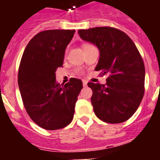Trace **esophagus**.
<instances>
[{
	"label": "esophagus",
	"mask_w": 160,
	"mask_h": 160,
	"mask_svg": "<svg viewBox=\"0 0 160 160\" xmlns=\"http://www.w3.org/2000/svg\"><path fill=\"white\" fill-rule=\"evenodd\" d=\"M82 85H83V87H87V82L86 81V80H82Z\"/></svg>",
	"instance_id": "obj_1"
}]
</instances>
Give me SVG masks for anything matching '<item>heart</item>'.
I'll list each match as a JSON object with an SVG mask.
<instances>
[{
    "mask_svg": "<svg viewBox=\"0 0 160 160\" xmlns=\"http://www.w3.org/2000/svg\"><path fill=\"white\" fill-rule=\"evenodd\" d=\"M92 46V45H90V44H85L84 46H83V48H87V47H88V46ZM77 72L78 73H81V71H80V70H77Z\"/></svg>",
    "mask_w": 160,
    "mask_h": 160,
    "instance_id": "1",
    "label": "heart"
}]
</instances>
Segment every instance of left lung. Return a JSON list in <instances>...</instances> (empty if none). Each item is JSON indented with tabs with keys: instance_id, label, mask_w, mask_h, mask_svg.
Wrapping results in <instances>:
<instances>
[{
	"instance_id": "obj_1",
	"label": "left lung",
	"mask_w": 160,
	"mask_h": 160,
	"mask_svg": "<svg viewBox=\"0 0 160 160\" xmlns=\"http://www.w3.org/2000/svg\"><path fill=\"white\" fill-rule=\"evenodd\" d=\"M82 39L98 48L100 58L95 68L107 74V83L88 82L93 91L94 114L108 123H120L135 114L143 98L145 66L131 38L120 29L95 27L79 29Z\"/></svg>"
}]
</instances>
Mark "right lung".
Instances as JSON below:
<instances>
[{
	"mask_svg": "<svg viewBox=\"0 0 160 160\" xmlns=\"http://www.w3.org/2000/svg\"><path fill=\"white\" fill-rule=\"evenodd\" d=\"M74 32L50 29L38 32L21 59L18 81L24 107L31 119L43 129H62L73 120L82 82L71 78L60 85L55 71L62 66L65 50Z\"/></svg>",
	"mask_w": 160,
	"mask_h": 160,
	"instance_id": "right-lung-1",
	"label": "right lung"
}]
</instances>
